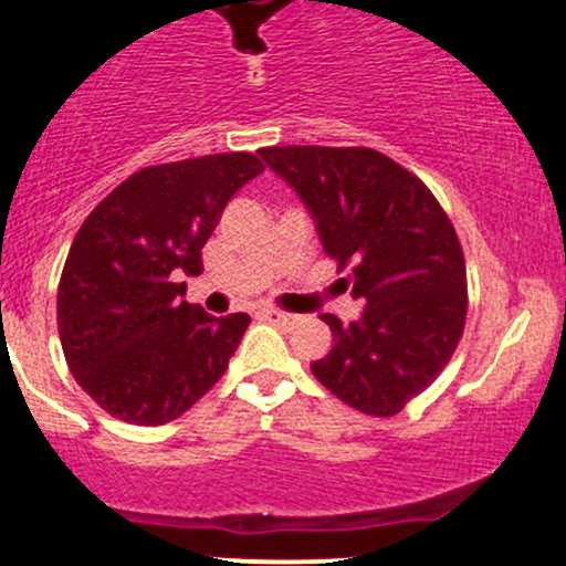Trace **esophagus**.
Returning <instances> with one entry per match:
<instances>
[{"mask_svg":"<svg viewBox=\"0 0 566 566\" xmlns=\"http://www.w3.org/2000/svg\"><path fill=\"white\" fill-rule=\"evenodd\" d=\"M260 317L268 319V323L279 325V328H290V325L298 323V314H290V312H282V308H263L260 312Z\"/></svg>","mask_w":566,"mask_h":566,"instance_id":"34e87169","label":"esophagus"}]
</instances>
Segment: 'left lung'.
Returning <instances> with one entry per match:
<instances>
[{
    "mask_svg": "<svg viewBox=\"0 0 566 566\" xmlns=\"http://www.w3.org/2000/svg\"><path fill=\"white\" fill-rule=\"evenodd\" d=\"M312 211L358 323L323 314L333 349L312 374L353 409L392 418L439 377L467 325V260L453 222L418 176L366 146L260 148Z\"/></svg>",
    "mask_w": 566,
    "mask_h": 566,
    "instance_id": "8db88e82",
    "label": "left lung"
}]
</instances>
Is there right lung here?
<instances>
[{"label":"right lung","mask_w":566,"mask_h":566,"mask_svg":"<svg viewBox=\"0 0 566 566\" xmlns=\"http://www.w3.org/2000/svg\"><path fill=\"white\" fill-rule=\"evenodd\" d=\"M258 154H208L143 168L103 200L70 247L56 293L64 358L111 418L165 426L206 396L249 328L181 298L178 273L203 271V247L230 198L260 176Z\"/></svg>","instance_id":"add662e5"}]
</instances>
